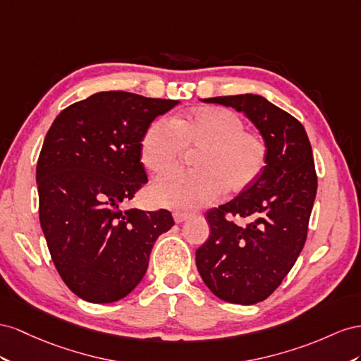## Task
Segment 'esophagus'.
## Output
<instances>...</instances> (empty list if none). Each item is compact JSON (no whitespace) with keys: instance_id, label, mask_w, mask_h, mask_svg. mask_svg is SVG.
I'll use <instances>...</instances> for the list:
<instances>
[{"instance_id":"1","label":"esophagus","mask_w":361,"mask_h":361,"mask_svg":"<svg viewBox=\"0 0 361 361\" xmlns=\"http://www.w3.org/2000/svg\"><path fill=\"white\" fill-rule=\"evenodd\" d=\"M189 213H183V212H173V221L177 224H181L184 221L189 219Z\"/></svg>"}]
</instances>
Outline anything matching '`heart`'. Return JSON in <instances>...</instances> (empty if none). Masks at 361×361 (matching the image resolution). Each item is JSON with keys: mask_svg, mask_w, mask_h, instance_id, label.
<instances>
[{"mask_svg": "<svg viewBox=\"0 0 361 361\" xmlns=\"http://www.w3.org/2000/svg\"><path fill=\"white\" fill-rule=\"evenodd\" d=\"M186 148L200 149L195 169L163 173L152 188L161 205L193 212L218 201L222 192L240 195L252 188L266 169L269 149L255 131L245 130L243 119L228 109L202 107L156 119L140 140V161L152 173L171 169Z\"/></svg>", "mask_w": 361, "mask_h": 361, "instance_id": "1", "label": "heart"}]
</instances>
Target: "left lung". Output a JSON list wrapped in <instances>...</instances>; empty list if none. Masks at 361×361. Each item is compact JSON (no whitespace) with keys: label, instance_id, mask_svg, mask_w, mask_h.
Returning <instances> with one entry per match:
<instances>
[{"label":"left lung","instance_id":"obj_1","mask_svg":"<svg viewBox=\"0 0 361 361\" xmlns=\"http://www.w3.org/2000/svg\"><path fill=\"white\" fill-rule=\"evenodd\" d=\"M202 101L243 111L269 149L252 188L205 213L212 233L197 250L200 275L216 296L257 304L275 292L304 248L317 189L312 145L300 121L260 95ZM226 214L249 222L238 226Z\"/></svg>","mask_w":361,"mask_h":361}]
</instances>
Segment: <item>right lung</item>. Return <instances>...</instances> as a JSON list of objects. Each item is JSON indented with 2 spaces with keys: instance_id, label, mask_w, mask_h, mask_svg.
Listing matches in <instances>:
<instances>
[{
  "instance_id": "1",
  "label": "right lung",
  "mask_w": 361,
  "mask_h": 361,
  "mask_svg": "<svg viewBox=\"0 0 361 361\" xmlns=\"http://www.w3.org/2000/svg\"><path fill=\"white\" fill-rule=\"evenodd\" d=\"M178 101L98 92L66 107L39 154V221L61 280L81 300H122L147 272L171 212L122 210L148 181L140 140Z\"/></svg>"
}]
</instances>
